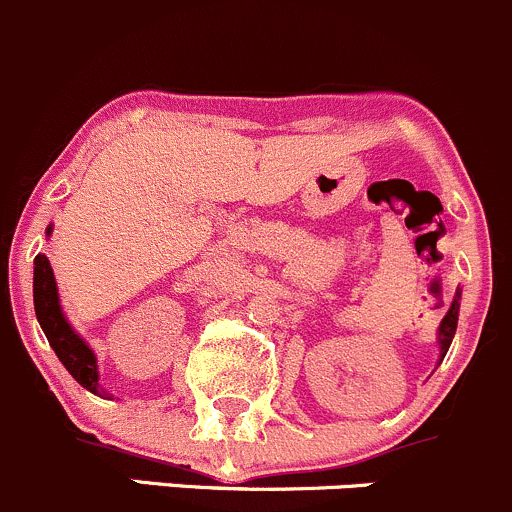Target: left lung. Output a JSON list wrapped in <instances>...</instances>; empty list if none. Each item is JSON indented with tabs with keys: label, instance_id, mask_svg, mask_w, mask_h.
I'll return each instance as SVG.
<instances>
[{
	"label": "left lung",
	"instance_id": "obj_1",
	"mask_svg": "<svg viewBox=\"0 0 512 512\" xmlns=\"http://www.w3.org/2000/svg\"><path fill=\"white\" fill-rule=\"evenodd\" d=\"M458 298H461V293L456 295V300L451 303L449 313H446V318L441 320V328H439V342H441V357L449 352L451 347V340H453V333H456V323H458Z\"/></svg>",
	"mask_w": 512,
	"mask_h": 512
}]
</instances>
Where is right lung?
<instances>
[{
  "mask_svg": "<svg viewBox=\"0 0 512 512\" xmlns=\"http://www.w3.org/2000/svg\"><path fill=\"white\" fill-rule=\"evenodd\" d=\"M46 234H51V226ZM34 308L36 318H39L41 330L49 337V345L54 347L56 357L63 362L68 372L73 374L81 387L88 392L103 394L98 389V367L96 355L91 347L81 340L66 323L59 305V291H56L54 271L49 266V258L39 254L34 258Z\"/></svg>",
  "mask_w": 512,
  "mask_h": 512,
  "instance_id": "1",
  "label": "right lung"
}]
</instances>
